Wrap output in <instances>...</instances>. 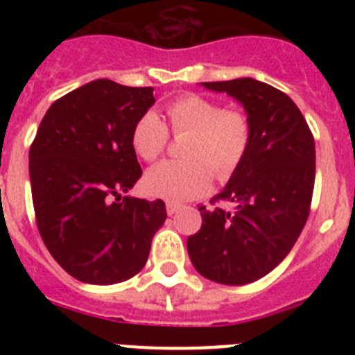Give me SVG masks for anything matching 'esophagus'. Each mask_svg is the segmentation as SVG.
I'll return each instance as SVG.
<instances>
[{
  "mask_svg": "<svg viewBox=\"0 0 355 355\" xmlns=\"http://www.w3.org/2000/svg\"><path fill=\"white\" fill-rule=\"evenodd\" d=\"M181 208V205H175V202H167V213L168 215H174L178 209Z\"/></svg>",
  "mask_w": 355,
  "mask_h": 355,
  "instance_id": "34e87169",
  "label": "esophagus"
}]
</instances>
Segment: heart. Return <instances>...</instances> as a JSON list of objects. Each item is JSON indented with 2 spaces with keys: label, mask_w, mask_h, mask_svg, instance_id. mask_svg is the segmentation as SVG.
Segmentation results:
<instances>
[{
  "label": "heart",
  "mask_w": 355,
  "mask_h": 355,
  "mask_svg": "<svg viewBox=\"0 0 355 355\" xmlns=\"http://www.w3.org/2000/svg\"><path fill=\"white\" fill-rule=\"evenodd\" d=\"M171 131L188 135L180 162H163L146 174L144 187L153 197L183 202L206 192L216 180H227L236 172L252 142V124L240 108H222L208 97L187 94L167 105ZM171 140L165 122L147 112L135 122L131 146L144 162H156Z\"/></svg>",
  "instance_id": "1"
}]
</instances>
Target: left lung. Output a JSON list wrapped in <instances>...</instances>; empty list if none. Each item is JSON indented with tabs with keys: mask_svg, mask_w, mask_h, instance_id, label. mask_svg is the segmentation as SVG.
Instances as JSON below:
<instances>
[{
	"mask_svg": "<svg viewBox=\"0 0 355 355\" xmlns=\"http://www.w3.org/2000/svg\"><path fill=\"white\" fill-rule=\"evenodd\" d=\"M243 105L252 142L229 183L199 206L202 225L188 236V256L202 277L249 284L283 261L302 233L315 188V139L290 97L252 78L206 81ZM218 202H233L225 212Z\"/></svg>",
	"mask_w": 355,
	"mask_h": 355,
	"instance_id": "obj_1",
	"label": "left lung"
}]
</instances>
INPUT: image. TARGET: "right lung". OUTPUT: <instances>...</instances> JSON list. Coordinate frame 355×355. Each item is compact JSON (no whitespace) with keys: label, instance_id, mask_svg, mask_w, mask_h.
<instances>
[{"label":"right lung","instance_id":"right-lung-1","mask_svg":"<svg viewBox=\"0 0 355 355\" xmlns=\"http://www.w3.org/2000/svg\"><path fill=\"white\" fill-rule=\"evenodd\" d=\"M153 90L90 81L49 106L30 146L37 227L55 261L81 283L139 274L167 218L162 199L121 197L142 175L131 131L155 105Z\"/></svg>","mask_w":355,"mask_h":355}]
</instances>
